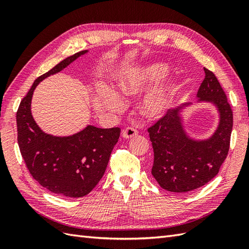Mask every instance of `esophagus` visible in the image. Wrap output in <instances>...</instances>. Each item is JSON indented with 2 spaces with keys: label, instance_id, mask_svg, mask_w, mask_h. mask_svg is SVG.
Returning a JSON list of instances; mask_svg holds the SVG:
<instances>
[{
  "label": "esophagus",
  "instance_id": "esophagus-1",
  "mask_svg": "<svg viewBox=\"0 0 249 249\" xmlns=\"http://www.w3.org/2000/svg\"><path fill=\"white\" fill-rule=\"evenodd\" d=\"M137 135H138V131L136 129H134V127L129 126V127H125L124 130H123V137L124 138L129 139V138H133L135 136H137Z\"/></svg>",
  "mask_w": 249,
  "mask_h": 249
}]
</instances>
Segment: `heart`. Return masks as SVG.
Segmentation results:
<instances>
[{"label":"heart","mask_w":249,"mask_h":249,"mask_svg":"<svg viewBox=\"0 0 249 249\" xmlns=\"http://www.w3.org/2000/svg\"><path fill=\"white\" fill-rule=\"evenodd\" d=\"M169 71L166 63L157 62L144 66L135 67L123 72L117 79L119 92L124 96L134 97L139 95L148 85L164 78ZM178 88L176 80H168L147 92L139 103V111L148 118L161 116L167 110L172 102ZM100 101L105 107L118 111L124 104L120 97L112 91H103Z\"/></svg>","instance_id":"b5f03b06"}]
</instances>
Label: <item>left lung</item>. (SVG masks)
<instances>
[{
    "mask_svg": "<svg viewBox=\"0 0 249 249\" xmlns=\"http://www.w3.org/2000/svg\"><path fill=\"white\" fill-rule=\"evenodd\" d=\"M205 73L196 96L198 102L212 103L219 113L212 136L202 140L188 136L180 112L191 103L168 110L147 130L154 148L152 175L170 192H189L206 185L219 171L229 153L232 111L215 74L207 69Z\"/></svg>",
    "mask_w": 249,
    "mask_h": 249,
    "instance_id": "8db88e82",
    "label": "left lung"
}]
</instances>
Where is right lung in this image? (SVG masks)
Returning a JSON list of instances; mask_svg holds the SVG:
<instances>
[{
  "label": "right lung",
  "mask_w": 249,
  "mask_h": 249,
  "mask_svg": "<svg viewBox=\"0 0 249 249\" xmlns=\"http://www.w3.org/2000/svg\"><path fill=\"white\" fill-rule=\"evenodd\" d=\"M87 52L67 57L37 78L17 112L18 142L27 168L42 187L60 196L83 197L92 191L104 176L120 135L119 127L87 125L71 136H53L44 133L32 116L31 101L36 86Z\"/></svg>",
  "instance_id": "right-lung-1"
}]
</instances>
